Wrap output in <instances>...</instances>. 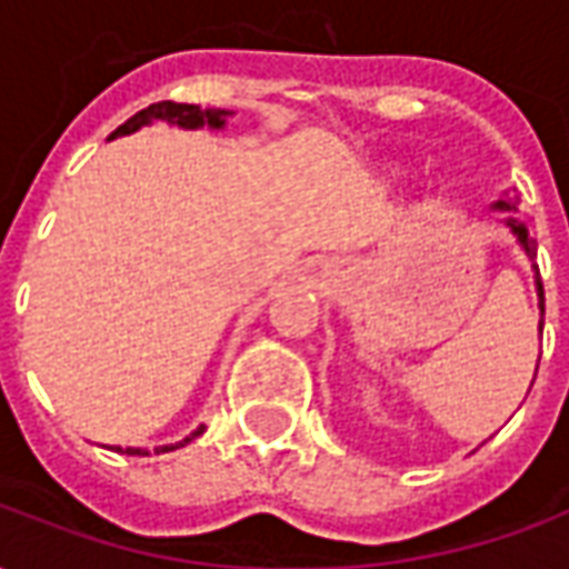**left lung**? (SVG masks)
Masks as SVG:
<instances>
[{
	"label": "left lung",
	"instance_id": "8db88e82",
	"mask_svg": "<svg viewBox=\"0 0 569 569\" xmlns=\"http://www.w3.org/2000/svg\"><path fill=\"white\" fill-rule=\"evenodd\" d=\"M497 207H500V210H502V207L509 210V203H506V200H497ZM509 228H512L515 237L521 240V247H525L527 256H537V240H533V237H527L525 224H518V222H515V219H509ZM537 286H539V308H546V298H542V280H539V271H537Z\"/></svg>",
	"mask_w": 569,
	"mask_h": 569
}]
</instances>
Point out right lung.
Listing matches in <instances>:
<instances>
[{"instance_id": "right-lung-1", "label": "right lung", "mask_w": 569, "mask_h": 569, "mask_svg": "<svg viewBox=\"0 0 569 569\" xmlns=\"http://www.w3.org/2000/svg\"><path fill=\"white\" fill-rule=\"evenodd\" d=\"M151 121H170V124H179V128H203V124H210V128H222L224 124V112H216V109H200V106L191 103H173V100H163V103H151L149 109H142L133 118H128L121 128L112 133V137H121V133H133V130H140L142 124H151ZM203 427L194 429L188 439L176 441V445H163V448H154V451H176V448H182L191 439H198ZM121 451V448H118ZM128 453H149L140 451V448H128Z\"/></svg>"}]
</instances>
